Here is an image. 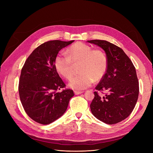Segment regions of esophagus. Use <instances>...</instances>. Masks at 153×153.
Masks as SVG:
<instances>
[{
	"mask_svg": "<svg viewBox=\"0 0 153 153\" xmlns=\"http://www.w3.org/2000/svg\"><path fill=\"white\" fill-rule=\"evenodd\" d=\"M74 93H75V94L76 95H78V94H80L82 93H83L82 91H74Z\"/></svg>",
	"mask_w": 153,
	"mask_h": 153,
	"instance_id": "1",
	"label": "esophagus"
}]
</instances>
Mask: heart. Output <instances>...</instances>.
I'll return each instance as SVG.
<instances>
[{"label":"heart","instance_id":"b5f03b06","mask_svg":"<svg viewBox=\"0 0 153 153\" xmlns=\"http://www.w3.org/2000/svg\"><path fill=\"white\" fill-rule=\"evenodd\" d=\"M68 55L59 53L54 60L57 71L66 78L72 74V64L80 62L78 71L80 73L71 78L69 86L72 89L81 91L91 85L94 80H99L106 73L108 60L101 50H92L84 43L78 42L67 50Z\"/></svg>","mask_w":153,"mask_h":153}]
</instances>
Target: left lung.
I'll return each instance as SVG.
<instances>
[{"label": "left lung", "mask_w": 153, "mask_h": 153, "mask_svg": "<svg viewBox=\"0 0 153 153\" xmlns=\"http://www.w3.org/2000/svg\"><path fill=\"white\" fill-rule=\"evenodd\" d=\"M88 43L102 48L108 60L106 73L98 85V91H107L101 98L94 92L90 105L94 116L106 124H113L126 119L132 112L139 93L136 69L129 58L117 46L105 40H91Z\"/></svg>", "instance_id": "obj_1"}]
</instances>
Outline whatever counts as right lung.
I'll return each mask as SVG.
<instances>
[{
	"instance_id": "1",
	"label": "right lung",
	"mask_w": 153,
	"mask_h": 153,
	"mask_svg": "<svg viewBox=\"0 0 153 153\" xmlns=\"http://www.w3.org/2000/svg\"><path fill=\"white\" fill-rule=\"evenodd\" d=\"M74 40H53L37 47L27 58L20 77L19 95L25 112L34 121L48 124L61 117L74 96L73 90L59 92L66 85L54 66L59 52Z\"/></svg>"
}]
</instances>
